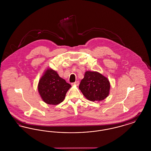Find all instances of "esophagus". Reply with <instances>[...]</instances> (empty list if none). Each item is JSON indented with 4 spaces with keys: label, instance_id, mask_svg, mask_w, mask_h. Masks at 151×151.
Returning a JSON list of instances; mask_svg holds the SVG:
<instances>
[{
    "label": "esophagus",
    "instance_id": "1",
    "mask_svg": "<svg viewBox=\"0 0 151 151\" xmlns=\"http://www.w3.org/2000/svg\"><path fill=\"white\" fill-rule=\"evenodd\" d=\"M79 81H75V83H72V86H79Z\"/></svg>",
    "mask_w": 151,
    "mask_h": 151
}]
</instances>
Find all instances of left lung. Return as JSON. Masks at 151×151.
Listing matches in <instances>:
<instances>
[{
  "instance_id": "left-lung-1",
  "label": "left lung",
  "mask_w": 151,
  "mask_h": 151,
  "mask_svg": "<svg viewBox=\"0 0 151 151\" xmlns=\"http://www.w3.org/2000/svg\"><path fill=\"white\" fill-rule=\"evenodd\" d=\"M79 88L87 100L100 101L109 96L110 83L108 78L100 72L86 71Z\"/></svg>"
}]
</instances>
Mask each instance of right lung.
Listing matches in <instances>:
<instances>
[{
    "mask_svg": "<svg viewBox=\"0 0 151 151\" xmlns=\"http://www.w3.org/2000/svg\"><path fill=\"white\" fill-rule=\"evenodd\" d=\"M71 86L51 68L46 69L38 84V91L47 104L56 105L65 100Z\"/></svg>",
    "mask_w": 151,
    "mask_h": 151,
    "instance_id": "add662e5",
    "label": "right lung"
}]
</instances>
